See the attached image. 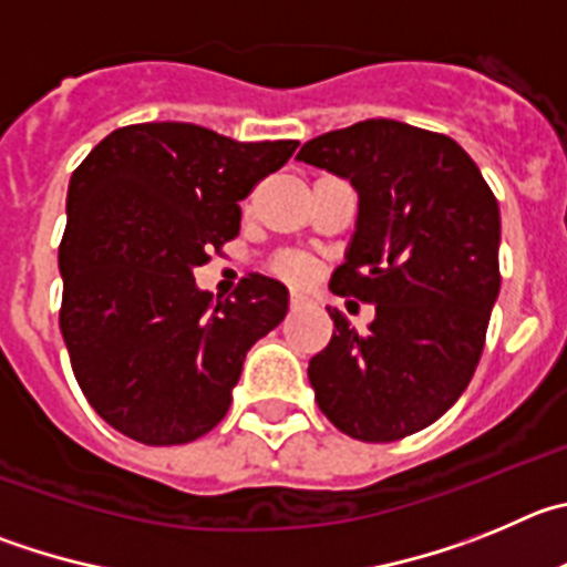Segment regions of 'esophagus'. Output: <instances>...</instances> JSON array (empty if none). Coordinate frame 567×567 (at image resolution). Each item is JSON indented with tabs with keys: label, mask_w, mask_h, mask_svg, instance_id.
I'll return each mask as SVG.
<instances>
[{
	"label": "esophagus",
	"mask_w": 567,
	"mask_h": 567,
	"mask_svg": "<svg viewBox=\"0 0 567 567\" xmlns=\"http://www.w3.org/2000/svg\"><path fill=\"white\" fill-rule=\"evenodd\" d=\"M305 302H308V296H305V293H296V290L290 293V308H302Z\"/></svg>",
	"instance_id": "esophagus-1"
}]
</instances>
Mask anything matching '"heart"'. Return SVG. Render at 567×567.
I'll return each instance as SVG.
<instances>
[{
    "label": "heart",
    "mask_w": 567,
    "mask_h": 567,
    "mask_svg": "<svg viewBox=\"0 0 567 567\" xmlns=\"http://www.w3.org/2000/svg\"><path fill=\"white\" fill-rule=\"evenodd\" d=\"M274 274L288 279V282L302 285L313 277V265H310V259H305L302 254H282V257L274 259Z\"/></svg>",
    "instance_id": "heart-1"
}]
</instances>
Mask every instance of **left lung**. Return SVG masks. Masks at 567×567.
<instances>
[{
  "instance_id": "left-lung-1",
  "label": "left lung",
  "mask_w": 567,
  "mask_h": 567,
  "mask_svg": "<svg viewBox=\"0 0 567 567\" xmlns=\"http://www.w3.org/2000/svg\"><path fill=\"white\" fill-rule=\"evenodd\" d=\"M296 161L347 177L359 220L330 290L375 305L367 333L330 310L310 359L316 404L355 441L415 435L472 381L499 293V208L449 135L390 118L328 132Z\"/></svg>"
}]
</instances>
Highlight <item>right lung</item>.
<instances>
[{
  "label": "right lung",
  "instance_id": "add662e5",
  "mask_svg": "<svg viewBox=\"0 0 567 567\" xmlns=\"http://www.w3.org/2000/svg\"><path fill=\"white\" fill-rule=\"evenodd\" d=\"M296 146L132 124L73 172L59 328L81 392L112 430L177 446L226 417L246 353L288 313V288L248 274L214 302L192 271L237 237L239 200Z\"/></svg>",
  "mask_w": 567,
  "mask_h": 567
}]
</instances>
